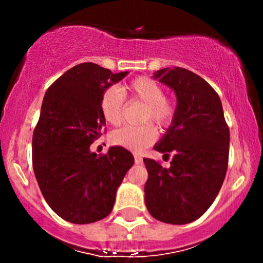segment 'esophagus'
I'll list each match as a JSON object with an SVG mask.
<instances>
[{"instance_id":"esophagus-1","label":"esophagus","mask_w":263,"mask_h":263,"mask_svg":"<svg viewBox=\"0 0 263 263\" xmlns=\"http://www.w3.org/2000/svg\"><path fill=\"white\" fill-rule=\"evenodd\" d=\"M134 158H135V163H136V164H141L142 163V158L139 155V154H135Z\"/></svg>"}]
</instances>
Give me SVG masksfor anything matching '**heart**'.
<instances>
[{
    "instance_id": "heart-1",
    "label": "heart",
    "mask_w": 263,
    "mask_h": 263,
    "mask_svg": "<svg viewBox=\"0 0 263 263\" xmlns=\"http://www.w3.org/2000/svg\"><path fill=\"white\" fill-rule=\"evenodd\" d=\"M127 91L134 100L145 104L141 119L145 123L140 126H123L110 135L115 145L142 151L154 144L158 137V126L166 128L173 123L177 115V103L173 98L164 95V87L148 76H139L127 85ZM100 112L108 123L118 126L123 119L124 95L118 87L110 86L103 91L100 98Z\"/></svg>"
}]
</instances>
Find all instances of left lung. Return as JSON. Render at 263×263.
I'll return each instance as SVG.
<instances>
[{"label": "left lung", "mask_w": 263, "mask_h": 263, "mask_svg": "<svg viewBox=\"0 0 263 263\" xmlns=\"http://www.w3.org/2000/svg\"><path fill=\"white\" fill-rule=\"evenodd\" d=\"M154 78L177 95V115L155 150L173 159L169 168L144 158L147 169L145 203L166 224H188L216 198L229 161V127L217 92L209 82L182 67L161 68Z\"/></svg>", "instance_id": "1"}]
</instances>
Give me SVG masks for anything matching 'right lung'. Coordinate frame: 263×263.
<instances>
[{"label":"right lung","instance_id":"obj_1","mask_svg":"<svg viewBox=\"0 0 263 263\" xmlns=\"http://www.w3.org/2000/svg\"><path fill=\"white\" fill-rule=\"evenodd\" d=\"M91 62L80 63L53 82L33 132V169L42 195L58 216L90 224L112 211L118 185L135 159L127 148L90 151L102 136L103 91L127 75Z\"/></svg>","mask_w":263,"mask_h":263}]
</instances>
